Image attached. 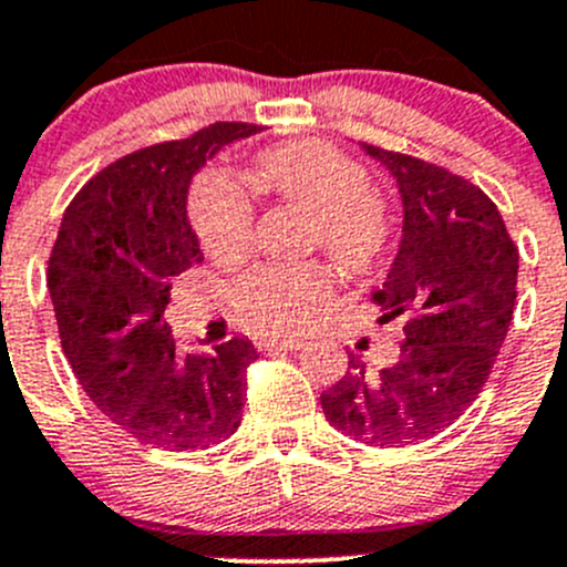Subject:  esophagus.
<instances>
[{
    "label": "esophagus",
    "mask_w": 567,
    "mask_h": 567,
    "mask_svg": "<svg viewBox=\"0 0 567 567\" xmlns=\"http://www.w3.org/2000/svg\"><path fill=\"white\" fill-rule=\"evenodd\" d=\"M259 347H262V349H290V352H293V349H301V347H305V338H299V336L266 338V341L259 343Z\"/></svg>",
    "instance_id": "esophagus-1"
}]
</instances>
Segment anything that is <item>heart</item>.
<instances>
[{"instance_id":"1","label":"heart","mask_w":567,"mask_h":567,"mask_svg":"<svg viewBox=\"0 0 567 567\" xmlns=\"http://www.w3.org/2000/svg\"><path fill=\"white\" fill-rule=\"evenodd\" d=\"M259 184L310 215V243L347 271H367L389 243V212L367 189L358 162L327 142H293L259 153ZM193 226L200 246L218 259L240 257L251 237L254 209L246 189L224 171H206L193 187ZM330 293L321 266H259L235 285V308L262 332H288L313 316Z\"/></svg>"}]
</instances>
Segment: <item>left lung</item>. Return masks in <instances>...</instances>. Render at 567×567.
Listing matches in <instances>:
<instances>
[{"mask_svg": "<svg viewBox=\"0 0 567 567\" xmlns=\"http://www.w3.org/2000/svg\"><path fill=\"white\" fill-rule=\"evenodd\" d=\"M394 176L403 240L372 301L403 324L391 363L349 369L321 394L327 422L349 439L400 447L451 427L484 389L509 332L517 248L498 206L456 173L363 142Z\"/></svg>", "mask_w": 567, "mask_h": 567, "instance_id": "obj_1", "label": "left lung"}]
</instances>
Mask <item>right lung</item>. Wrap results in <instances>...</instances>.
Returning a JSON list of instances; mask_svg holds the SVG:
<instances>
[{
	"label": "right lung",
	"instance_id": "right-lung-1",
	"mask_svg": "<svg viewBox=\"0 0 567 567\" xmlns=\"http://www.w3.org/2000/svg\"><path fill=\"white\" fill-rule=\"evenodd\" d=\"M257 125L215 123L116 158L63 212L50 285L69 367L92 403L140 442L206 451L237 431L248 338L182 352L164 321L176 277L204 259L187 218L195 173Z\"/></svg>",
	"mask_w": 567,
	"mask_h": 567
}]
</instances>
